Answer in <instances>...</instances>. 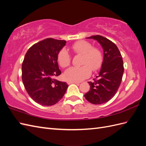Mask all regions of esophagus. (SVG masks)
<instances>
[{"label": "esophagus", "instance_id": "34e87169", "mask_svg": "<svg viewBox=\"0 0 146 146\" xmlns=\"http://www.w3.org/2000/svg\"><path fill=\"white\" fill-rule=\"evenodd\" d=\"M72 83H74V84H80V83H79V82H70V81H68V85H70V84H72Z\"/></svg>", "mask_w": 146, "mask_h": 146}]
</instances>
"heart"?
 Returning <instances> with one entry per match:
<instances>
[{"label":"heart","mask_w":146,"mask_h":146,"mask_svg":"<svg viewBox=\"0 0 146 146\" xmlns=\"http://www.w3.org/2000/svg\"><path fill=\"white\" fill-rule=\"evenodd\" d=\"M71 48L77 54L82 55L80 67H71L64 72L66 80L70 82H81L88 78L92 71L98 70L102 62V54L98 48L92 47L91 43L86 41H78L74 43ZM57 59L61 66L66 68L70 63V56L65 48H62L58 54Z\"/></svg>","instance_id":"1"}]
</instances>
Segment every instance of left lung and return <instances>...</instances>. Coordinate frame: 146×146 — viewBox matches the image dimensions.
<instances>
[{
    "mask_svg": "<svg viewBox=\"0 0 146 146\" xmlns=\"http://www.w3.org/2000/svg\"><path fill=\"white\" fill-rule=\"evenodd\" d=\"M86 38L96 40L104 51L103 62L97 80L88 82L90 90L84 95L90 103L100 105L111 99L121 85L124 70L122 57L116 45L108 39L100 35Z\"/></svg>",
    "mask_w": 146,
    "mask_h": 146,
    "instance_id": "obj_1",
    "label": "left lung"
}]
</instances>
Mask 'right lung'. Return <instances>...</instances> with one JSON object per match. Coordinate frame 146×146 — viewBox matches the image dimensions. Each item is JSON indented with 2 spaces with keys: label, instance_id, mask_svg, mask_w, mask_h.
I'll list each match as a JSON object with an SVG mask.
<instances>
[{
  "label": "right lung",
  "instance_id": "right-lung-1",
  "mask_svg": "<svg viewBox=\"0 0 146 146\" xmlns=\"http://www.w3.org/2000/svg\"><path fill=\"white\" fill-rule=\"evenodd\" d=\"M66 43L64 40L47 38L33 45L24 56L23 84L30 98L41 105L56 104L67 90V83L55 79L61 74L57 56Z\"/></svg>",
  "mask_w": 146,
  "mask_h": 146
}]
</instances>
